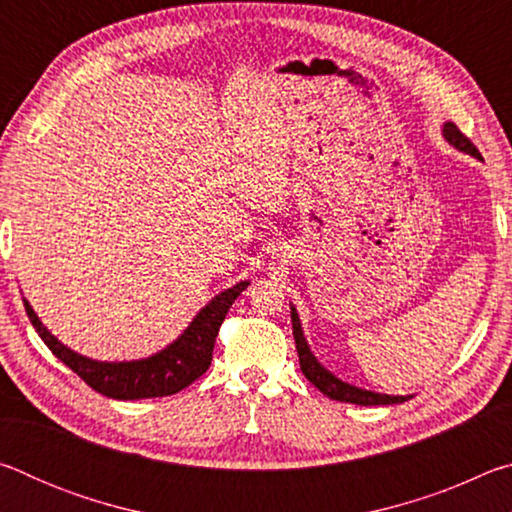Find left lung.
Masks as SVG:
<instances>
[{"label":"left lung","mask_w":512,"mask_h":512,"mask_svg":"<svg viewBox=\"0 0 512 512\" xmlns=\"http://www.w3.org/2000/svg\"><path fill=\"white\" fill-rule=\"evenodd\" d=\"M443 137L449 144L456 146L458 151H465V153L474 155V158H481L479 149H476V146L470 140H467V137L461 131H458V126L452 124V121H447V124L443 126ZM291 325H293V339H296V350H298V357H300L302 375H305L311 381V384L318 388L320 393L327 395L329 400L361 404V406H379V404H402L411 397V395L404 397V395L372 393V391H366V388L352 386V384H348V381H341L339 377H334L327 368L320 366L318 359L314 357V352L309 350L305 334H302V325H300L296 307H291Z\"/></svg>","instance_id":"obj_1"}]
</instances>
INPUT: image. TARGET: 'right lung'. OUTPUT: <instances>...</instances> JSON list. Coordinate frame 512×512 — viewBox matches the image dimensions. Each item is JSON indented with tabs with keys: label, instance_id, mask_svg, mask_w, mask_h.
Returning a JSON list of instances; mask_svg holds the SVG:
<instances>
[{
	"label": "right lung",
	"instance_id": "right-lung-1",
	"mask_svg": "<svg viewBox=\"0 0 512 512\" xmlns=\"http://www.w3.org/2000/svg\"><path fill=\"white\" fill-rule=\"evenodd\" d=\"M248 282H239L225 289L198 311L183 334L167 348L140 361H94L69 350L49 329L40 323L36 311L24 300L31 325L47 348L74 370L94 391L112 400H144V397H167L183 391L210 368L216 334L225 314L232 307Z\"/></svg>",
	"mask_w": 512,
	"mask_h": 512
}]
</instances>
